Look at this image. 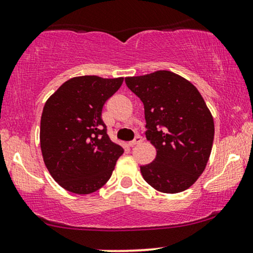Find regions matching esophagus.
<instances>
[{"instance_id": "esophagus-1", "label": "esophagus", "mask_w": 253, "mask_h": 253, "mask_svg": "<svg viewBox=\"0 0 253 253\" xmlns=\"http://www.w3.org/2000/svg\"><path fill=\"white\" fill-rule=\"evenodd\" d=\"M144 141V139L141 138V136H135V139L134 140H132V141H129L128 142V145L129 146H135V145H138V144H140V142H142Z\"/></svg>"}]
</instances>
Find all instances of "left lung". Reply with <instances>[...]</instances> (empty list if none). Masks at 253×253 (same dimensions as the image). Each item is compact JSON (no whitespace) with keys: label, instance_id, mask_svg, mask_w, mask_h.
Returning a JSON list of instances; mask_svg holds the SVG:
<instances>
[{"label":"left lung","instance_id":"8db88e82","mask_svg":"<svg viewBox=\"0 0 253 253\" xmlns=\"http://www.w3.org/2000/svg\"><path fill=\"white\" fill-rule=\"evenodd\" d=\"M145 108L146 138L157 148L154 161L140 166L147 184L178 193L202 175L211 154L214 123L199 90L169 71L125 79Z\"/></svg>","mask_w":253,"mask_h":253}]
</instances>
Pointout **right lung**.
<instances>
[{"label": "right lung", "mask_w": 253, "mask_h": 253, "mask_svg": "<svg viewBox=\"0 0 253 253\" xmlns=\"http://www.w3.org/2000/svg\"><path fill=\"white\" fill-rule=\"evenodd\" d=\"M124 78L84 75L69 79L45 102L40 144L45 167L69 192L89 194L111 178L124 153L107 134L101 114Z\"/></svg>", "instance_id": "right-lung-1"}]
</instances>
